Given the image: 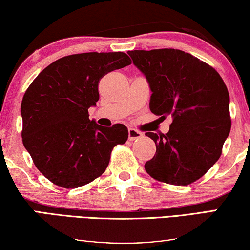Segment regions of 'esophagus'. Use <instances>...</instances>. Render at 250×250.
<instances>
[{
    "instance_id": "obj_1",
    "label": "esophagus",
    "mask_w": 250,
    "mask_h": 250,
    "mask_svg": "<svg viewBox=\"0 0 250 250\" xmlns=\"http://www.w3.org/2000/svg\"><path fill=\"white\" fill-rule=\"evenodd\" d=\"M142 133L136 131V129L134 128H129L128 129V140H131V141H133V140H136V139H140L142 138Z\"/></svg>"
}]
</instances>
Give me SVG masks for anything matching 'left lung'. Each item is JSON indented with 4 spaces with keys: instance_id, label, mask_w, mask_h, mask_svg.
<instances>
[{
    "instance_id": "1",
    "label": "left lung",
    "mask_w": 250,
    "mask_h": 250,
    "mask_svg": "<svg viewBox=\"0 0 250 250\" xmlns=\"http://www.w3.org/2000/svg\"><path fill=\"white\" fill-rule=\"evenodd\" d=\"M128 54L152 92L150 110L173 118L166 134L146 133L157 148L146 163V173L162 182L188 186L220 158L231 129L228 88L213 67L184 51L134 50Z\"/></svg>"
}]
</instances>
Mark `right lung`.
Instances as JSON below:
<instances>
[{
	"label": "right lung",
	"instance_id": "1",
	"mask_svg": "<svg viewBox=\"0 0 250 250\" xmlns=\"http://www.w3.org/2000/svg\"><path fill=\"white\" fill-rule=\"evenodd\" d=\"M131 64L124 52L71 54L49 64L22 98V143L37 169L57 186L75 189L107 168L115 146L127 141V127L98 125L88 118L105 74Z\"/></svg>",
	"mask_w": 250,
	"mask_h": 250
}]
</instances>
